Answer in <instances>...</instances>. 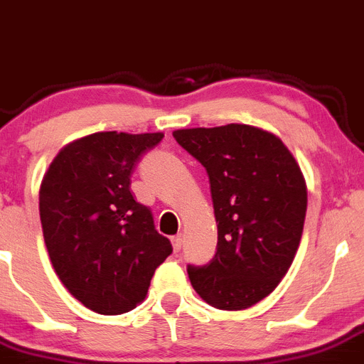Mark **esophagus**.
I'll return each instance as SVG.
<instances>
[{
  "label": "esophagus",
  "instance_id": "34e87169",
  "mask_svg": "<svg viewBox=\"0 0 364 364\" xmlns=\"http://www.w3.org/2000/svg\"><path fill=\"white\" fill-rule=\"evenodd\" d=\"M172 246H174V251H179L183 246V235L181 233H178V235L172 237Z\"/></svg>",
  "mask_w": 364,
  "mask_h": 364
}]
</instances>
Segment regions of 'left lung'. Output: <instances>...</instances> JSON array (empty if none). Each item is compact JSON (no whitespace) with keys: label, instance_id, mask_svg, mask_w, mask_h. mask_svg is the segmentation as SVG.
Instances as JSON below:
<instances>
[{"label":"left lung","instance_id":"left-lung-1","mask_svg":"<svg viewBox=\"0 0 364 364\" xmlns=\"http://www.w3.org/2000/svg\"><path fill=\"white\" fill-rule=\"evenodd\" d=\"M172 136L206 168L217 220L215 257L186 267L192 287L212 307H251L273 293L300 246L307 212L300 165L278 136L253 125Z\"/></svg>","mask_w":364,"mask_h":364}]
</instances>
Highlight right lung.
<instances>
[{
    "mask_svg": "<svg viewBox=\"0 0 364 364\" xmlns=\"http://www.w3.org/2000/svg\"><path fill=\"white\" fill-rule=\"evenodd\" d=\"M163 132H95L60 149L44 174L39 215L57 277L98 314H124L145 300L156 267L172 253L131 174Z\"/></svg>",
    "mask_w": 364,
    "mask_h": 364,
    "instance_id": "add662e5",
    "label": "right lung"
}]
</instances>
